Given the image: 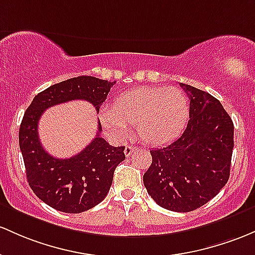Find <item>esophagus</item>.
Masks as SVG:
<instances>
[{"instance_id":"34e87169","label":"esophagus","mask_w":255,"mask_h":255,"mask_svg":"<svg viewBox=\"0 0 255 255\" xmlns=\"http://www.w3.org/2000/svg\"><path fill=\"white\" fill-rule=\"evenodd\" d=\"M136 150H138V147H136V146H133V145H127V146H126V149H125V155L127 156V157H129V156L132 155L134 151H136Z\"/></svg>"}]
</instances>
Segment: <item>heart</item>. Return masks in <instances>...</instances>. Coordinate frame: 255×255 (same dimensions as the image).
I'll return each mask as SVG.
<instances>
[{"mask_svg": "<svg viewBox=\"0 0 255 255\" xmlns=\"http://www.w3.org/2000/svg\"><path fill=\"white\" fill-rule=\"evenodd\" d=\"M190 104L183 91L175 87L153 86L120 94L114 106L104 105L100 119L106 129L125 136L135 125L142 141L163 145L174 140L185 128Z\"/></svg>", "mask_w": 255, "mask_h": 255, "instance_id": "b5f03b06", "label": "heart"}]
</instances>
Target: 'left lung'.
Wrapping results in <instances>:
<instances>
[{
  "mask_svg": "<svg viewBox=\"0 0 255 255\" xmlns=\"http://www.w3.org/2000/svg\"><path fill=\"white\" fill-rule=\"evenodd\" d=\"M180 86L190 99L186 129L167 146L150 151L152 163L142 180L158 206L185 213L206 205L228 183L234 123L217 98Z\"/></svg>",
  "mask_w": 255,
  "mask_h": 255,
  "instance_id": "1",
  "label": "left lung"
}]
</instances>
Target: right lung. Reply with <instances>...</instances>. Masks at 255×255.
I'll return each mask as SVG.
<instances>
[{
  "mask_svg": "<svg viewBox=\"0 0 255 255\" xmlns=\"http://www.w3.org/2000/svg\"><path fill=\"white\" fill-rule=\"evenodd\" d=\"M116 82L78 76L48 87L33 98L19 128V146L29 185L40 200L64 213H82L99 205L113 184L115 168L126 158L125 146L115 147L98 134L70 158H55L42 147L38 121L46 109L70 100H86L97 113Z\"/></svg>",
  "mask_w": 255,
  "mask_h": 255,
  "instance_id": "obj_1",
  "label": "right lung"
}]
</instances>
